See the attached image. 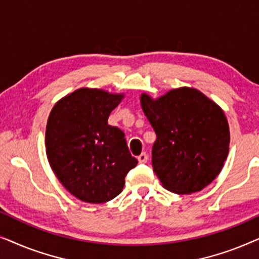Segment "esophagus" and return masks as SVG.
I'll return each mask as SVG.
<instances>
[{
    "mask_svg": "<svg viewBox=\"0 0 259 259\" xmlns=\"http://www.w3.org/2000/svg\"><path fill=\"white\" fill-rule=\"evenodd\" d=\"M138 160H139L140 164H145V162H147V160H148V154L146 153V152H143V153L138 157Z\"/></svg>",
    "mask_w": 259,
    "mask_h": 259,
    "instance_id": "34e87169",
    "label": "esophagus"
}]
</instances>
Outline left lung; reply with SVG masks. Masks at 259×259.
<instances>
[{"instance_id":"8db88e82","label":"left lung","mask_w":259,"mask_h":259,"mask_svg":"<svg viewBox=\"0 0 259 259\" xmlns=\"http://www.w3.org/2000/svg\"><path fill=\"white\" fill-rule=\"evenodd\" d=\"M140 101L157 134L152 166L162 186L190 194L213 182L229 153V123L222 108L189 87L157 100L143 94Z\"/></svg>"}]
</instances>
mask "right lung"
Here are the masks:
<instances>
[{
	"label": "right lung",
	"instance_id": "right-lung-1",
	"mask_svg": "<svg viewBox=\"0 0 259 259\" xmlns=\"http://www.w3.org/2000/svg\"><path fill=\"white\" fill-rule=\"evenodd\" d=\"M123 98L80 88L56 102L46 127V152L60 183L77 199L105 203L121 193L125 177L136 167L125 133L108 125Z\"/></svg>",
	"mask_w": 259,
	"mask_h": 259
}]
</instances>
